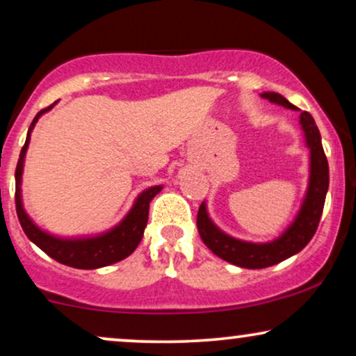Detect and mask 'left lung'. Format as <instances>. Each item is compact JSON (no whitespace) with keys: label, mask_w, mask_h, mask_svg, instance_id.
<instances>
[{"label":"left lung","mask_w":356,"mask_h":356,"mask_svg":"<svg viewBox=\"0 0 356 356\" xmlns=\"http://www.w3.org/2000/svg\"><path fill=\"white\" fill-rule=\"evenodd\" d=\"M264 99L273 102V104L284 106L286 109L298 111L297 106L285 99L278 92H262ZM300 126L305 134V144L310 149V175H308V187L300 205V211L292 224L284 230L280 237L272 242L255 243L238 241L232 235L222 232L209 217L207 205L200 204L197 212V229H199L200 238L217 257L225 262L237 265L242 268H265L272 265L284 262L302 250L308 242L312 241L318 227L320 217H322L325 197L328 191V161L323 152L322 137L310 114L307 111L300 113Z\"/></svg>","instance_id":"1"}]
</instances>
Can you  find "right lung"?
<instances>
[{"label": "right lung", "instance_id": "add662e5", "mask_svg": "<svg viewBox=\"0 0 356 356\" xmlns=\"http://www.w3.org/2000/svg\"><path fill=\"white\" fill-rule=\"evenodd\" d=\"M53 106L40 111L36 114V118L33 119L31 126L28 129L26 143H24L23 149H21L18 165H16L15 202L19 224L23 227L24 234L28 235L29 241L34 245L40 247L44 254H48L51 259H54L56 262L67 265V267L83 268V270L108 267V265H113L119 262V260L129 257L136 250V247L139 245L140 238L144 235L145 225H147L149 204L162 191V186H152L140 192L134 200V205L131 207V211L126 213V217L118 225L113 227V229H109L108 232L88 235V237H58V235L46 232L41 227H38L23 207V199H21V177H23L24 157H26L29 139H31L34 126H36L38 119L44 113H48Z\"/></svg>", "mask_w": 356, "mask_h": 356}]
</instances>
